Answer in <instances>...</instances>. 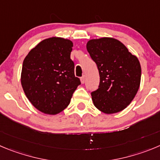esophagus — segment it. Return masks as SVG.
Masks as SVG:
<instances>
[{"mask_svg":"<svg viewBox=\"0 0 160 160\" xmlns=\"http://www.w3.org/2000/svg\"><path fill=\"white\" fill-rule=\"evenodd\" d=\"M80 81H81L82 83H83L85 82V76H83V77L80 78Z\"/></svg>","mask_w":160,"mask_h":160,"instance_id":"obj_1","label":"esophagus"}]
</instances>
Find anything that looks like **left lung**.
I'll list each match as a JSON object with an SVG mask.
<instances>
[{
    "mask_svg": "<svg viewBox=\"0 0 160 160\" xmlns=\"http://www.w3.org/2000/svg\"><path fill=\"white\" fill-rule=\"evenodd\" d=\"M87 50L100 77L92 93L93 103L105 114L118 113L130 104L140 88L141 64L126 46L113 38L89 40Z\"/></svg>",
    "mask_w": 160,
    "mask_h": 160,
    "instance_id": "8db88e82",
    "label": "left lung"
}]
</instances>
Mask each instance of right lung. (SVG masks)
<instances>
[{"label": "right lung", "instance_id": "1", "mask_svg": "<svg viewBox=\"0 0 160 160\" xmlns=\"http://www.w3.org/2000/svg\"><path fill=\"white\" fill-rule=\"evenodd\" d=\"M73 43L52 37L40 42L23 62L21 84L34 107L46 114H58L69 104L80 80L70 58Z\"/></svg>", "mask_w": 160, "mask_h": 160}]
</instances>
